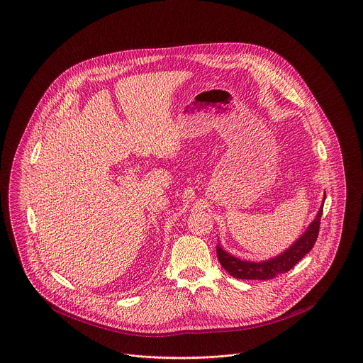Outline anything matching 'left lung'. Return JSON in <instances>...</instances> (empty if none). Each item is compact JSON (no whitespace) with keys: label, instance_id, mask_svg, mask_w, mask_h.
I'll list each match as a JSON object with an SVG mask.
<instances>
[{"label":"left lung","instance_id":"obj_1","mask_svg":"<svg viewBox=\"0 0 363 363\" xmlns=\"http://www.w3.org/2000/svg\"><path fill=\"white\" fill-rule=\"evenodd\" d=\"M325 202V198H323ZM323 212V205L318 211V215L314 221L310 224L307 231L294 242L289 249H286L282 255L269 259L267 262H242L240 259L231 256L230 253L224 252L221 246H216L218 259L221 267L234 278L238 279H260L267 281L272 279L279 274L288 272L290 268L296 266L313 247L315 241L319 234V225H320V216Z\"/></svg>","mask_w":363,"mask_h":363}]
</instances>
